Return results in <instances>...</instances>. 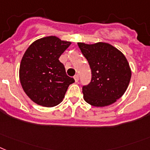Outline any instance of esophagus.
Returning <instances> with one entry per match:
<instances>
[{
  "label": "esophagus",
  "instance_id": "esophagus-1",
  "mask_svg": "<svg viewBox=\"0 0 150 150\" xmlns=\"http://www.w3.org/2000/svg\"><path fill=\"white\" fill-rule=\"evenodd\" d=\"M74 79H75V82H78L79 80V75H75V76H74Z\"/></svg>",
  "mask_w": 150,
  "mask_h": 150
}]
</instances>
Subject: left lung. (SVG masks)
I'll return each instance as SVG.
<instances>
[{
  "instance_id": "1",
  "label": "left lung",
  "mask_w": 150,
  "mask_h": 150,
  "mask_svg": "<svg viewBox=\"0 0 150 150\" xmlns=\"http://www.w3.org/2000/svg\"><path fill=\"white\" fill-rule=\"evenodd\" d=\"M78 46L91 70V82L82 88L85 100L94 107L114 104L125 93L131 78L126 57L107 42H78Z\"/></svg>"
}]
</instances>
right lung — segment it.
Returning <instances> with one entry per match:
<instances>
[{
  "instance_id": "right-lung-1",
  "label": "right lung",
  "mask_w": 150,
  "mask_h": 150,
  "mask_svg": "<svg viewBox=\"0 0 150 150\" xmlns=\"http://www.w3.org/2000/svg\"><path fill=\"white\" fill-rule=\"evenodd\" d=\"M70 45L71 42L50 36L36 40L25 52L20 65V81L26 95L36 104L56 106L65 98L69 85L75 82L59 60Z\"/></svg>"
}]
</instances>
